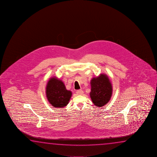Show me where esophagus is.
Segmentation results:
<instances>
[{"mask_svg": "<svg viewBox=\"0 0 157 157\" xmlns=\"http://www.w3.org/2000/svg\"><path fill=\"white\" fill-rule=\"evenodd\" d=\"M76 93L78 95H82L83 93V91L81 90H78L76 91Z\"/></svg>", "mask_w": 157, "mask_h": 157, "instance_id": "esophagus-1", "label": "esophagus"}]
</instances>
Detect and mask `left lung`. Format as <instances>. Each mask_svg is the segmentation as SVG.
Returning a JSON list of instances; mask_svg holds the SVG:
<instances>
[{
	"instance_id": "obj_1",
	"label": "left lung",
	"mask_w": 157,
	"mask_h": 157,
	"mask_svg": "<svg viewBox=\"0 0 157 157\" xmlns=\"http://www.w3.org/2000/svg\"><path fill=\"white\" fill-rule=\"evenodd\" d=\"M90 97L94 104L97 106H104L111 98L112 86L105 75L93 78L90 81Z\"/></svg>"
}]
</instances>
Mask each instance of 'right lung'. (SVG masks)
I'll use <instances>...</instances> for the list:
<instances>
[{"mask_svg": "<svg viewBox=\"0 0 157 157\" xmlns=\"http://www.w3.org/2000/svg\"><path fill=\"white\" fill-rule=\"evenodd\" d=\"M46 94L48 101L55 108H63L69 103L72 93L71 91L67 90L61 80L52 77L47 85Z\"/></svg>", "mask_w": 157, "mask_h": 157, "instance_id": "obj_1", "label": "right lung"}]
</instances>
